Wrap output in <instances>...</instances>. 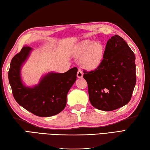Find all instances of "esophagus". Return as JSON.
Segmentation results:
<instances>
[{"instance_id": "esophagus-1", "label": "esophagus", "mask_w": 150, "mask_h": 150, "mask_svg": "<svg viewBox=\"0 0 150 150\" xmlns=\"http://www.w3.org/2000/svg\"><path fill=\"white\" fill-rule=\"evenodd\" d=\"M83 74L82 71H81L80 69H78V73H77V77L78 78H83Z\"/></svg>"}]
</instances>
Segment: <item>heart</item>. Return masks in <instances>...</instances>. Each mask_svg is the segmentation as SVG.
Wrapping results in <instances>:
<instances>
[{"mask_svg": "<svg viewBox=\"0 0 150 150\" xmlns=\"http://www.w3.org/2000/svg\"><path fill=\"white\" fill-rule=\"evenodd\" d=\"M75 57H81V64L87 70L97 69L103 63L104 57V48L100 42L90 40L81 41L74 52Z\"/></svg>", "mask_w": 150, "mask_h": 150, "instance_id": "1", "label": "heart"}]
</instances>
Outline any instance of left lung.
Here are the masks:
<instances>
[{
  "mask_svg": "<svg viewBox=\"0 0 150 150\" xmlns=\"http://www.w3.org/2000/svg\"><path fill=\"white\" fill-rule=\"evenodd\" d=\"M90 103L103 111H112L130 101L136 85L135 55L127 42L115 35L107 42L103 63L84 71Z\"/></svg>",
  "mask_w": 150,
  "mask_h": 150,
  "instance_id": "1",
  "label": "left lung"
}]
</instances>
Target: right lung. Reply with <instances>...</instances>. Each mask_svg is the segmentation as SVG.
<instances>
[{
	"instance_id": "add662e5",
	"label": "right lung",
	"mask_w": 150,
	"mask_h": 150,
	"mask_svg": "<svg viewBox=\"0 0 150 150\" xmlns=\"http://www.w3.org/2000/svg\"><path fill=\"white\" fill-rule=\"evenodd\" d=\"M33 50L24 46L11 61L8 80L13 97L19 105L37 116H53L65 108L67 96L76 80L78 69L74 67L64 73L48 72L37 85L26 86L21 70Z\"/></svg>"
}]
</instances>
